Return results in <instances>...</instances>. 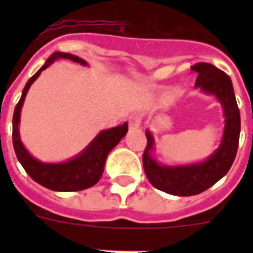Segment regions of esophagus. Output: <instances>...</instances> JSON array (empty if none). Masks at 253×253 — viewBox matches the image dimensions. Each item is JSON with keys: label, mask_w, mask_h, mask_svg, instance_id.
Instances as JSON below:
<instances>
[{"label": "esophagus", "mask_w": 253, "mask_h": 253, "mask_svg": "<svg viewBox=\"0 0 253 253\" xmlns=\"http://www.w3.org/2000/svg\"><path fill=\"white\" fill-rule=\"evenodd\" d=\"M140 128V118L138 115H131L129 118V129L130 130H137Z\"/></svg>", "instance_id": "1"}]
</instances>
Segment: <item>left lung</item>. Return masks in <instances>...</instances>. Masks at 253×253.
Here are the masks:
<instances>
[{
    "label": "left lung",
    "instance_id": "8db88e82",
    "mask_svg": "<svg viewBox=\"0 0 253 253\" xmlns=\"http://www.w3.org/2000/svg\"><path fill=\"white\" fill-rule=\"evenodd\" d=\"M198 75L195 88L213 96L220 104L224 116V129L218 148L200 162L186 165H162L156 160V140L149 129L146 130L148 144L143 154V166L149 182L156 189L176 196H191L213 186L227 175L236 158L241 133L240 109L229 76L209 63L191 67Z\"/></svg>",
    "mask_w": 253,
    "mask_h": 253
}]
</instances>
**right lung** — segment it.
I'll use <instances>...</instances> for the list:
<instances>
[{
    "label": "right lung",
    "mask_w": 253,
    "mask_h": 253,
    "mask_svg": "<svg viewBox=\"0 0 253 253\" xmlns=\"http://www.w3.org/2000/svg\"><path fill=\"white\" fill-rule=\"evenodd\" d=\"M58 59H69L75 63L88 66V63L82 58L69 54V53H62V51H55L45 60V63L42 66V68L26 82L25 87L22 90L21 97L13 111V149H15L17 160L21 163L26 173L42 186L49 190H54V191H62V193L81 191V190L88 189L97 184V181L101 178L107 154L110 153L111 149L124 138L125 134L128 133V123L125 122L119 126L99 131L97 135L80 153L76 154L75 157L63 161V162H43V161L35 158L25 148L21 142V138H20L19 125L22 105H24L26 93L31 84H34L35 80L39 77L44 69L48 68Z\"/></svg>",
    "instance_id": "obj_1"
}]
</instances>
